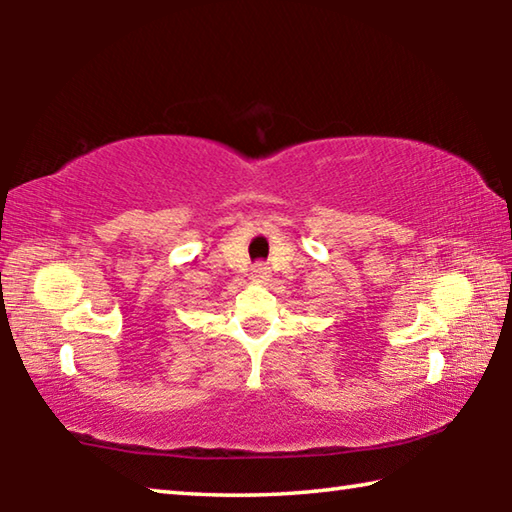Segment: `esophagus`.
<instances>
[{
    "label": "esophagus",
    "mask_w": 512,
    "mask_h": 512,
    "mask_svg": "<svg viewBox=\"0 0 512 512\" xmlns=\"http://www.w3.org/2000/svg\"><path fill=\"white\" fill-rule=\"evenodd\" d=\"M268 277H271V268H268L266 264L259 262V264L253 266V280L255 282H266Z\"/></svg>",
    "instance_id": "obj_1"
}]
</instances>
